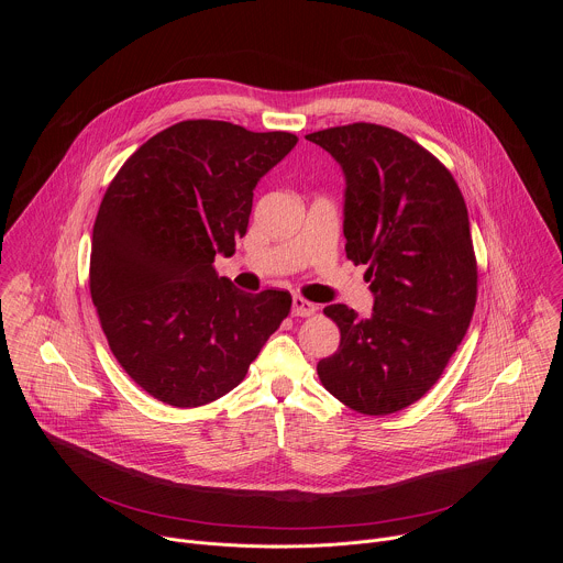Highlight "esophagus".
Here are the masks:
<instances>
[{
	"label": "esophagus",
	"instance_id": "34e87169",
	"mask_svg": "<svg viewBox=\"0 0 563 563\" xmlns=\"http://www.w3.org/2000/svg\"><path fill=\"white\" fill-rule=\"evenodd\" d=\"M311 313H316V305L313 302H309L302 296H294L291 298V316L305 318V316H311Z\"/></svg>",
	"mask_w": 563,
	"mask_h": 563
}]
</instances>
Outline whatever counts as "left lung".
I'll list each match as a JSON object with an SVG mask.
<instances>
[{
	"instance_id": "left-lung-1",
	"label": "left lung",
	"mask_w": 563,
	"mask_h": 563,
	"mask_svg": "<svg viewBox=\"0 0 563 563\" xmlns=\"http://www.w3.org/2000/svg\"><path fill=\"white\" fill-rule=\"evenodd\" d=\"M307 140L345 172V254L367 265L374 294L369 318L323 309L341 345L316 372L354 412L394 415L430 391L470 328L478 272L467 207L441 159L394 129L354 122Z\"/></svg>"
}]
</instances>
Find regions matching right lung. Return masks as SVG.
Here are the masks:
<instances>
[{"label": "right lung", "instance_id": "obj_1", "mask_svg": "<svg viewBox=\"0 0 563 563\" xmlns=\"http://www.w3.org/2000/svg\"><path fill=\"white\" fill-rule=\"evenodd\" d=\"M296 142L183 120L148 137L100 202L89 267L100 325L122 369L167 406L231 391L289 316V291H240L213 258L233 254L258 180Z\"/></svg>", "mask_w": 563, "mask_h": 563}]
</instances>
